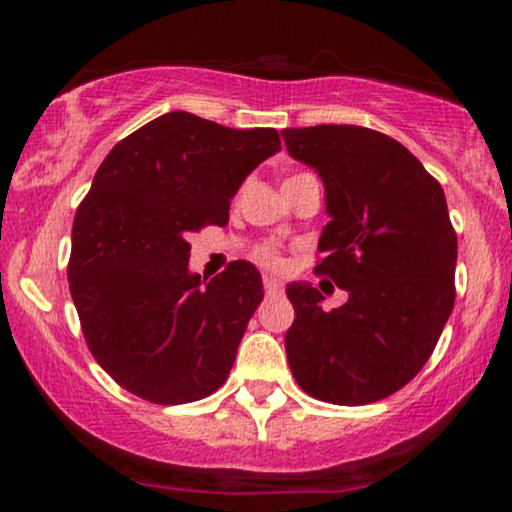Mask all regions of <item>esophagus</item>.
<instances>
[{
	"mask_svg": "<svg viewBox=\"0 0 512 512\" xmlns=\"http://www.w3.org/2000/svg\"><path fill=\"white\" fill-rule=\"evenodd\" d=\"M264 293L267 296H279V293H284V284L274 279V276H264Z\"/></svg>",
	"mask_w": 512,
	"mask_h": 512,
	"instance_id": "34e87169",
	"label": "esophagus"
}]
</instances>
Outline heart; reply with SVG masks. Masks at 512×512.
I'll return each instance as SVG.
<instances>
[{"label": "heart", "mask_w": 512, "mask_h": 512, "mask_svg": "<svg viewBox=\"0 0 512 512\" xmlns=\"http://www.w3.org/2000/svg\"><path fill=\"white\" fill-rule=\"evenodd\" d=\"M255 257L257 262L262 264V267H279L281 264V255H279V250L274 248V245H260V248L255 250Z\"/></svg>", "instance_id": "heart-1"}]
</instances>
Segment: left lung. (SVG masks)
Listing matches in <instances>:
<instances>
[{
	"mask_svg": "<svg viewBox=\"0 0 512 512\" xmlns=\"http://www.w3.org/2000/svg\"><path fill=\"white\" fill-rule=\"evenodd\" d=\"M296 161L320 173L327 223L315 274L349 291L325 310L293 281L286 358L310 397L361 407L395 395L424 368L455 305L457 233L440 182L402 144L368 127L284 129Z\"/></svg>",
	"mask_w": 512,
	"mask_h": 512,
	"instance_id": "left-lung-1",
	"label": "left lung"
}]
</instances>
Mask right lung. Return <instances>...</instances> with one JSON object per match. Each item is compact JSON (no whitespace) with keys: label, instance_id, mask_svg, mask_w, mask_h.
Returning a JSON list of instances; mask_svg holds the SVG:
<instances>
[{"label":"right lung","instance_id":"add662e5","mask_svg":"<svg viewBox=\"0 0 512 512\" xmlns=\"http://www.w3.org/2000/svg\"><path fill=\"white\" fill-rule=\"evenodd\" d=\"M279 149L272 127L175 110L105 156L76 209L67 276L88 351L127 392L187 404L226 383L262 276L236 260L202 284L187 240L226 226L240 182Z\"/></svg>","mask_w":512,"mask_h":512}]
</instances>
